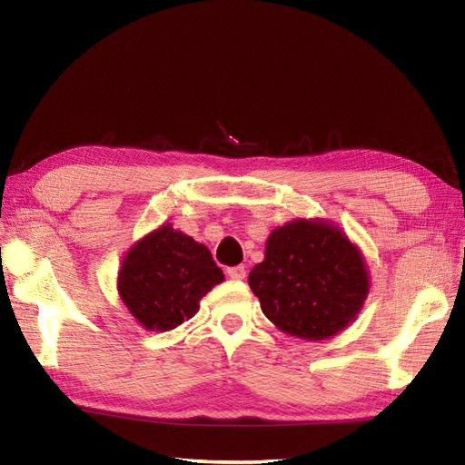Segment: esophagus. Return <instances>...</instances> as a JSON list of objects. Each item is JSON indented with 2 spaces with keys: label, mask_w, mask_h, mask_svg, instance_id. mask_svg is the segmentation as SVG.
<instances>
[{
  "label": "esophagus",
  "mask_w": 465,
  "mask_h": 465,
  "mask_svg": "<svg viewBox=\"0 0 465 465\" xmlns=\"http://www.w3.org/2000/svg\"><path fill=\"white\" fill-rule=\"evenodd\" d=\"M227 275L232 280H243L245 278V268L243 265H233V268H227Z\"/></svg>",
  "instance_id": "esophagus-1"
}]
</instances>
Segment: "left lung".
I'll return each instance as SVG.
<instances>
[{"label": "left lung", "mask_w": 465, "mask_h": 465, "mask_svg": "<svg viewBox=\"0 0 465 465\" xmlns=\"http://www.w3.org/2000/svg\"><path fill=\"white\" fill-rule=\"evenodd\" d=\"M248 282L265 318L312 341L348 328L370 292L361 252L340 227L322 220H295L273 230Z\"/></svg>", "instance_id": "1"}]
</instances>
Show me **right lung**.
I'll return each instance as SVG.
<instances>
[{
    "instance_id": "add662e5",
    "label": "right lung",
    "mask_w": 465,
    "mask_h": 465,
    "mask_svg": "<svg viewBox=\"0 0 465 465\" xmlns=\"http://www.w3.org/2000/svg\"><path fill=\"white\" fill-rule=\"evenodd\" d=\"M222 282L210 250L165 223L125 253L117 292L145 330L170 331L193 318L200 300Z\"/></svg>"
}]
</instances>
